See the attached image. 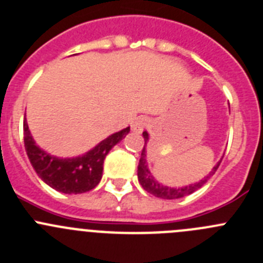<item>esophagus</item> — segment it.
Masks as SVG:
<instances>
[{
  "label": "esophagus",
  "instance_id": "34e87169",
  "mask_svg": "<svg viewBox=\"0 0 263 263\" xmlns=\"http://www.w3.org/2000/svg\"><path fill=\"white\" fill-rule=\"evenodd\" d=\"M149 121L147 117H138V119H136L133 121V124H132V129H133V132H136V133H142L144 129H146L147 126H148Z\"/></svg>",
  "mask_w": 263,
  "mask_h": 263
}]
</instances>
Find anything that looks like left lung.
I'll return each mask as SVG.
<instances>
[{
	"label": "left lung",
	"instance_id": "8db88e82",
	"mask_svg": "<svg viewBox=\"0 0 263 263\" xmlns=\"http://www.w3.org/2000/svg\"><path fill=\"white\" fill-rule=\"evenodd\" d=\"M143 138H144V146H143V149H142L141 159H139V164H138V181L147 192H149V194L154 195V196L160 197V199H169V200L181 199V197H184L187 196V195L195 192L196 190H199L200 187L204 186V183H206V181H208V179L216 173L219 164H221L222 161L221 160V161L217 162V165L212 169L211 173H209L206 177H204V179L196 182V183H191L189 184V186H184V187H178V189H177V187L164 186V184L160 183V182H157L156 179H155V177L152 176L148 166H147L146 144L147 142H148V133H147V132H143Z\"/></svg>",
	"mask_w": 263,
	"mask_h": 263
}]
</instances>
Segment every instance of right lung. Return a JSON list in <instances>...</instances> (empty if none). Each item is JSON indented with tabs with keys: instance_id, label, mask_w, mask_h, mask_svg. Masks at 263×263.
Listing matches in <instances>:
<instances>
[{
	"instance_id": "right-lung-1",
	"label": "right lung",
	"mask_w": 263,
	"mask_h": 263,
	"mask_svg": "<svg viewBox=\"0 0 263 263\" xmlns=\"http://www.w3.org/2000/svg\"><path fill=\"white\" fill-rule=\"evenodd\" d=\"M23 129L24 146L33 169L45 183L63 194H82L94 189L102 179L103 162L109 149L130 132V126L125 127L103 139L86 154L63 159L51 156L37 146L26 120Z\"/></svg>"
}]
</instances>
